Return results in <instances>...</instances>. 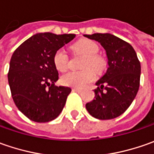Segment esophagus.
<instances>
[{"instance_id": "34e87169", "label": "esophagus", "mask_w": 154, "mask_h": 154, "mask_svg": "<svg viewBox=\"0 0 154 154\" xmlns=\"http://www.w3.org/2000/svg\"><path fill=\"white\" fill-rule=\"evenodd\" d=\"M72 92L80 93V92H81V90H80V89H77V88H73V89H72Z\"/></svg>"}]
</instances>
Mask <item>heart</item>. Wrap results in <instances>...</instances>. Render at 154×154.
<instances>
[{
	"label": "heart",
	"mask_w": 154,
	"mask_h": 154,
	"mask_svg": "<svg viewBox=\"0 0 154 154\" xmlns=\"http://www.w3.org/2000/svg\"><path fill=\"white\" fill-rule=\"evenodd\" d=\"M71 50L75 55L84 56L82 61L81 68L84 69L79 72H68L61 77V83L63 86H70L74 88H83L89 83L95 80V72H102L105 66L106 62L103 56L98 55L99 51L98 45L90 39H80L78 42L71 46ZM53 63L55 68L60 71H65L68 65V57L65 51L59 49L54 53Z\"/></svg>",
	"instance_id": "1"
}]
</instances>
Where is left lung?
Wrapping results in <instances>:
<instances>
[{
  "label": "left lung",
  "mask_w": 154,
  "mask_h": 154,
  "mask_svg": "<svg viewBox=\"0 0 154 154\" xmlns=\"http://www.w3.org/2000/svg\"><path fill=\"white\" fill-rule=\"evenodd\" d=\"M103 47L109 68L96 83L95 98L86 104L89 114L100 120L113 119L126 111L140 86V63L134 48L109 33L84 35Z\"/></svg>",
  "instance_id": "left-lung-1"
}]
</instances>
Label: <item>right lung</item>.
I'll return each mask as SVG.
<instances>
[{
  "mask_svg": "<svg viewBox=\"0 0 154 154\" xmlns=\"http://www.w3.org/2000/svg\"><path fill=\"white\" fill-rule=\"evenodd\" d=\"M74 38L75 34L38 33L14 52L8 74L11 94L30 120L47 122L62 112L71 88L55 85L59 77L53 56Z\"/></svg>",
  "mask_w": 154,
  "mask_h": 154,
  "instance_id": "right-lung-1",
  "label": "right lung"
}]
</instances>
